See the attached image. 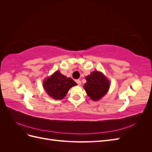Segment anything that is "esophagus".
I'll use <instances>...</instances> for the list:
<instances>
[{
	"instance_id": "1",
	"label": "esophagus",
	"mask_w": 152,
	"mask_h": 152,
	"mask_svg": "<svg viewBox=\"0 0 152 152\" xmlns=\"http://www.w3.org/2000/svg\"><path fill=\"white\" fill-rule=\"evenodd\" d=\"M76 82L77 83V84L79 86H80L81 85V81L80 80H76Z\"/></svg>"
}]
</instances>
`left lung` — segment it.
<instances>
[{"instance_id": "left-lung-1", "label": "left lung", "mask_w": 152, "mask_h": 152, "mask_svg": "<svg viewBox=\"0 0 152 152\" xmlns=\"http://www.w3.org/2000/svg\"><path fill=\"white\" fill-rule=\"evenodd\" d=\"M86 83L84 85L87 94L93 101H98L107 93L110 82L102 72L94 71L86 77Z\"/></svg>"}]
</instances>
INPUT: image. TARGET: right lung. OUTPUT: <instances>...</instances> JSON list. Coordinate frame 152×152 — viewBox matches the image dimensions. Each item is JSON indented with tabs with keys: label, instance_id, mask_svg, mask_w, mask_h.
Listing matches in <instances>:
<instances>
[{
	"label": "right lung",
	"instance_id": "right-lung-1",
	"mask_svg": "<svg viewBox=\"0 0 152 152\" xmlns=\"http://www.w3.org/2000/svg\"><path fill=\"white\" fill-rule=\"evenodd\" d=\"M77 84L70 77L63 75L57 70L43 82V87L48 94L54 99L59 100L65 97L72 87Z\"/></svg>",
	"mask_w": 152,
	"mask_h": 152
}]
</instances>
